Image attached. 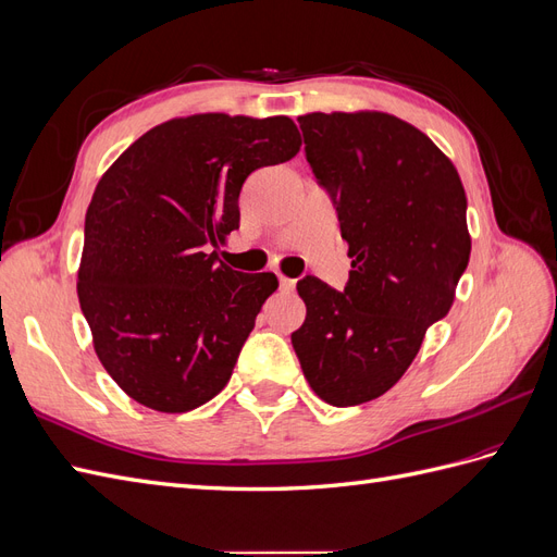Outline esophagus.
I'll list each match as a JSON object with an SVG mask.
<instances>
[{
  "mask_svg": "<svg viewBox=\"0 0 557 557\" xmlns=\"http://www.w3.org/2000/svg\"><path fill=\"white\" fill-rule=\"evenodd\" d=\"M278 285H281L283 293H293V290H295V281H293V278L281 276V278H278Z\"/></svg>",
  "mask_w": 557,
  "mask_h": 557,
  "instance_id": "34e87169",
  "label": "esophagus"
}]
</instances>
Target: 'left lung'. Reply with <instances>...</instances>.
Returning <instances> with one entry per match:
<instances>
[{"instance_id":"1","label":"left lung","mask_w":557,"mask_h":557,"mask_svg":"<svg viewBox=\"0 0 557 557\" xmlns=\"http://www.w3.org/2000/svg\"><path fill=\"white\" fill-rule=\"evenodd\" d=\"M297 123L318 185L330 193L350 272L344 293L315 276L293 348L332 407L381 397L442 320L469 262L467 197L430 137L381 111L307 113Z\"/></svg>"}]
</instances>
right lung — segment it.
Masks as SVG:
<instances>
[{
  "label": "right lung",
  "mask_w": 557,
  "mask_h": 557,
  "mask_svg": "<svg viewBox=\"0 0 557 557\" xmlns=\"http://www.w3.org/2000/svg\"><path fill=\"white\" fill-rule=\"evenodd\" d=\"M299 146L288 115L197 113L148 129L99 178L76 288L99 362L134 401L185 413L227 385L278 281L209 248L239 230L244 181Z\"/></svg>",
  "instance_id": "1"
}]
</instances>
